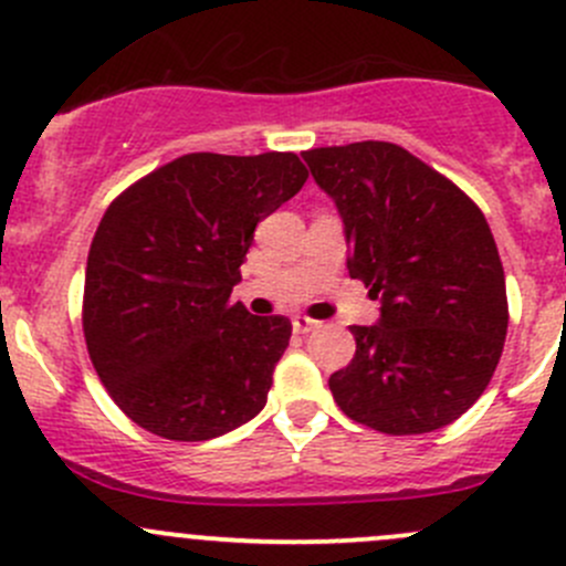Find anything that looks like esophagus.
Here are the masks:
<instances>
[{"mask_svg":"<svg viewBox=\"0 0 566 566\" xmlns=\"http://www.w3.org/2000/svg\"><path fill=\"white\" fill-rule=\"evenodd\" d=\"M293 328L298 331V334H310V331L317 328V319H312L306 315H295L293 317Z\"/></svg>","mask_w":566,"mask_h":566,"instance_id":"34e87169","label":"esophagus"}]
</instances>
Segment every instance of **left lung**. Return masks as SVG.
<instances>
[{
	"instance_id": "obj_1",
	"label": "left lung",
	"mask_w": 566,
	"mask_h": 566,
	"mask_svg": "<svg viewBox=\"0 0 566 566\" xmlns=\"http://www.w3.org/2000/svg\"><path fill=\"white\" fill-rule=\"evenodd\" d=\"M339 208L350 276L384 301L350 325L356 356L328 378L342 413L386 436L460 419L488 389L510 323L504 265L479 205L391 142L304 153Z\"/></svg>"
}]
</instances>
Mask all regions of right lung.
Instances as JSON below:
<instances>
[{
    "mask_svg": "<svg viewBox=\"0 0 566 566\" xmlns=\"http://www.w3.org/2000/svg\"><path fill=\"white\" fill-rule=\"evenodd\" d=\"M295 153H188L130 182L87 256L82 328L119 410L167 441H210L265 408L287 317L232 287L265 216L306 182Z\"/></svg>",
    "mask_w": 566,
    "mask_h": 566,
    "instance_id": "add662e5",
    "label": "right lung"
}]
</instances>
